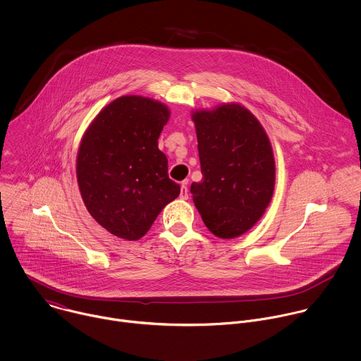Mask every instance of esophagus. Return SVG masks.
Here are the masks:
<instances>
[{
    "label": "esophagus",
    "instance_id": "obj_1",
    "mask_svg": "<svg viewBox=\"0 0 361 361\" xmlns=\"http://www.w3.org/2000/svg\"><path fill=\"white\" fill-rule=\"evenodd\" d=\"M180 198H181V200H188V188H187V184H185V183H183V184H181Z\"/></svg>",
    "mask_w": 361,
    "mask_h": 361
}]
</instances>
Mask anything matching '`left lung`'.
<instances>
[{
    "label": "left lung",
    "mask_w": 361,
    "mask_h": 361,
    "mask_svg": "<svg viewBox=\"0 0 361 361\" xmlns=\"http://www.w3.org/2000/svg\"><path fill=\"white\" fill-rule=\"evenodd\" d=\"M202 180L191 184L205 226L232 239L265 214L275 188V159L259 120L243 104L222 103L191 114Z\"/></svg>",
    "instance_id": "left-lung-1"
}]
</instances>
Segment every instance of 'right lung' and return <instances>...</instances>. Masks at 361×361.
<instances>
[{"label": "right lung", "mask_w": 361, "mask_h": 361, "mask_svg": "<svg viewBox=\"0 0 361 361\" xmlns=\"http://www.w3.org/2000/svg\"><path fill=\"white\" fill-rule=\"evenodd\" d=\"M169 118V107L159 100L120 96L99 111L80 140L76 178L82 200L114 236L140 239L180 194L157 142Z\"/></svg>", "instance_id": "add662e5"}]
</instances>
